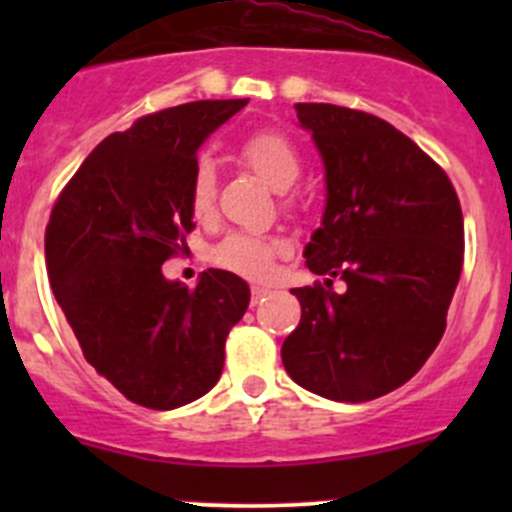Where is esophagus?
I'll use <instances>...</instances> for the list:
<instances>
[{"label": "esophagus", "mask_w": 512, "mask_h": 512, "mask_svg": "<svg viewBox=\"0 0 512 512\" xmlns=\"http://www.w3.org/2000/svg\"><path fill=\"white\" fill-rule=\"evenodd\" d=\"M267 294H272V289H270V287L252 285V302H260V299H265Z\"/></svg>", "instance_id": "obj_1"}]
</instances>
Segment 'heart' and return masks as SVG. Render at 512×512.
I'll list each match as a JSON object with an SVG mask.
<instances>
[{"label":"heart","mask_w":512,"mask_h":512,"mask_svg":"<svg viewBox=\"0 0 512 512\" xmlns=\"http://www.w3.org/2000/svg\"><path fill=\"white\" fill-rule=\"evenodd\" d=\"M240 156L270 185L277 193H285L292 188L302 175V158L294 143L287 136L277 131H260L245 138L240 146ZM215 203V168L208 160H200L193 170V180H190V208L198 218L213 210ZM285 250L282 242L267 240V237L255 235H235L225 237L213 252V260L225 270L237 272L242 277H252V280H262L275 267V257Z\"/></svg>","instance_id":"heart-1"}]
</instances>
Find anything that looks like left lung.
I'll use <instances>...</instances> for the list:
<instances>
[{"label":"left lung","mask_w":512,"mask_h":512,"mask_svg":"<svg viewBox=\"0 0 512 512\" xmlns=\"http://www.w3.org/2000/svg\"><path fill=\"white\" fill-rule=\"evenodd\" d=\"M324 163L322 227L304 247L324 285L292 289L299 327L282 364L302 389L332 401H371L411 379L446 332L463 267V213L441 165L391 123L297 103ZM348 282L342 295L331 277Z\"/></svg>","instance_id":"8db88e82"}]
</instances>
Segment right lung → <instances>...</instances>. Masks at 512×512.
<instances>
[{
    "instance_id": "add662e5",
    "label": "right lung",
    "mask_w": 512,
    "mask_h": 512,
    "mask_svg": "<svg viewBox=\"0 0 512 512\" xmlns=\"http://www.w3.org/2000/svg\"><path fill=\"white\" fill-rule=\"evenodd\" d=\"M247 98L193 101L111 133L81 163L46 225V270L86 361L128 401L170 411L208 394L225 339L250 304L225 270L195 289L163 265L193 230L198 148Z\"/></svg>"
}]
</instances>
